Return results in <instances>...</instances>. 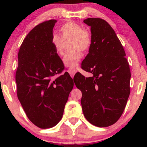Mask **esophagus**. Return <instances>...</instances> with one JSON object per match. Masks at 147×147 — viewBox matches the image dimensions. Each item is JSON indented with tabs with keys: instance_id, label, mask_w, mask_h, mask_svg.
<instances>
[{
	"instance_id": "esophagus-1",
	"label": "esophagus",
	"mask_w": 147,
	"mask_h": 147,
	"mask_svg": "<svg viewBox=\"0 0 147 147\" xmlns=\"http://www.w3.org/2000/svg\"><path fill=\"white\" fill-rule=\"evenodd\" d=\"M76 72H77V71L76 70V69H70L69 70V73L70 74V75H71V76L72 77V78H73L74 76V74H75V73H76Z\"/></svg>"
}]
</instances>
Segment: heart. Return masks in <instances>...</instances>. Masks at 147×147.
Masks as SVG:
<instances>
[{
	"instance_id": "b5f03b06",
	"label": "heart",
	"mask_w": 147,
	"mask_h": 147,
	"mask_svg": "<svg viewBox=\"0 0 147 147\" xmlns=\"http://www.w3.org/2000/svg\"><path fill=\"white\" fill-rule=\"evenodd\" d=\"M60 32L62 38L57 34H53L51 39L52 43L56 53L62 54L64 41H71L69 44V49L71 50L65 54L62 61L67 67L76 68L82 58L81 51H87L91 46V34L88 30L82 28L78 24L73 22L64 24L61 27Z\"/></svg>"
}]
</instances>
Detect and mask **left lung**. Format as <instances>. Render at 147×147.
I'll use <instances>...</instances> for the list:
<instances>
[{"mask_svg": "<svg viewBox=\"0 0 147 147\" xmlns=\"http://www.w3.org/2000/svg\"><path fill=\"white\" fill-rule=\"evenodd\" d=\"M84 23L91 27V43L82 68L93 75L85 78L78 73L73 80L82 93L86 119L107 127L119 120L125 108L130 93V67L120 40L105 20L88 18Z\"/></svg>", "mask_w": 147, "mask_h": 147, "instance_id": "1", "label": "left lung"}]
</instances>
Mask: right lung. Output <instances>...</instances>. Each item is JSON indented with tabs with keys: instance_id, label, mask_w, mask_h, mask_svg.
Instances as JSON below:
<instances>
[{
	"instance_id": "add662e5",
	"label": "right lung",
	"mask_w": 147,
	"mask_h": 147,
	"mask_svg": "<svg viewBox=\"0 0 147 147\" xmlns=\"http://www.w3.org/2000/svg\"><path fill=\"white\" fill-rule=\"evenodd\" d=\"M56 22L45 21L28 34L20 47L16 74L17 97L26 116L43 129L61 120L74 86L67 72L52 78L64 69L51 41Z\"/></svg>"
}]
</instances>
